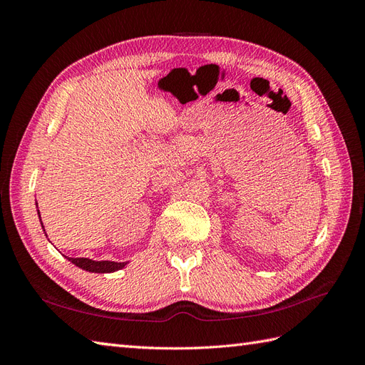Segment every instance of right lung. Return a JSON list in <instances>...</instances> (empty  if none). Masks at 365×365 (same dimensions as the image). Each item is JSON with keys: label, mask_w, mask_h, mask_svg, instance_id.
Returning <instances> with one entry per match:
<instances>
[{"label": "right lung", "mask_w": 365, "mask_h": 365, "mask_svg": "<svg viewBox=\"0 0 365 365\" xmlns=\"http://www.w3.org/2000/svg\"><path fill=\"white\" fill-rule=\"evenodd\" d=\"M38 207V202H36ZM38 216L41 220V215H39V210H38ZM42 225V222H41ZM43 230V225H42ZM46 231V230H43ZM47 236V235H46ZM67 257V256H65ZM73 264L76 267H79L81 269H85L88 272H98V274H105V272H115L121 268H125L128 262H111V260H93V259H86V257H67Z\"/></svg>", "instance_id": "1"}]
</instances>
